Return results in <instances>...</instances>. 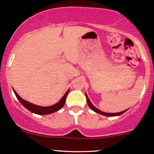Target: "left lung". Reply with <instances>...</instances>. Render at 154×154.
<instances>
[{
  "mask_svg": "<svg viewBox=\"0 0 154 154\" xmlns=\"http://www.w3.org/2000/svg\"><path fill=\"white\" fill-rule=\"evenodd\" d=\"M85 96H86V98H87V102H88V106H89V107L91 108L93 111H94L95 112L98 113V114H102V115H104V116H119V115H121V114H122L123 113H125V111H121V112H119V113H106V112H103V111L98 110V109H96L94 106L92 104V103L91 102V100H90L89 98H88L87 94H85Z\"/></svg>",
  "mask_w": 154,
  "mask_h": 154,
  "instance_id": "8db88e82",
  "label": "left lung"
}]
</instances>
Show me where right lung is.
I'll return each instance as SVG.
<instances>
[{
	"instance_id": "add662e5",
	"label": "right lung",
	"mask_w": 154,
	"mask_h": 154,
	"mask_svg": "<svg viewBox=\"0 0 154 154\" xmlns=\"http://www.w3.org/2000/svg\"><path fill=\"white\" fill-rule=\"evenodd\" d=\"M69 90H68V91H66V93H65V95H63L62 98H61V99L57 103L54 104V105L51 106H48V107L39 106H36L31 103H29V102L26 101V100L22 99V98H21L18 94H17V93L14 91V92L16 96H17V98H18L19 102H20V103H22L26 109H28V110L31 111V112L35 113V114H39V115H46V114H51V113L56 112V111L60 110V109L63 106V105H64L65 103V101H66V96L69 93Z\"/></svg>"
}]
</instances>
